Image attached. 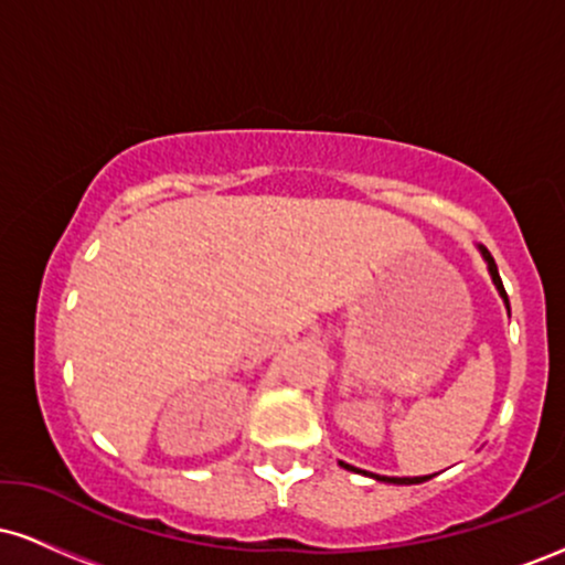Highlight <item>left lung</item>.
Here are the masks:
<instances>
[{
  "instance_id": "left-lung-1",
  "label": "left lung",
  "mask_w": 565,
  "mask_h": 565,
  "mask_svg": "<svg viewBox=\"0 0 565 565\" xmlns=\"http://www.w3.org/2000/svg\"><path fill=\"white\" fill-rule=\"evenodd\" d=\"M478 252H481V257H483L486 268H489V276H491V281H494V287H497V291H499V297H502L504 308H508V313H510V300H508V291H504V287H502V278H499V270H497V263H494V257H491V252L486 249L483 244H478ZM340 468H345V470H350V472H364V476L374 478V481H382V483H395V486L425 483V481H430V478H433V476H417V478H391V476H374V472L359 470V468H353V465H348V462H340Z\"/></svg>"
}]
</instances>
